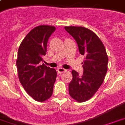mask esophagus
Wrapping results in <instances>:
<instances>
[{"label":"esophagus","mask_w":125,"mask_h":125,"mask_svg":"<svg viewBox=\"0 0 125 125\" xmlns=\"http://www.w3.org/2000/svg\"><path fill=\"white\" fill-rule=\"evenodd\" d=\"M57 72H58V74H61L64 73H66V70H65L64 69H62V68H59L57 70Z\"/></svg>","instance_id":"34e87169"}]
</instances>
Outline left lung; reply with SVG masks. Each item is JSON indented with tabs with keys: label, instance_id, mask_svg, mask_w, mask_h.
Here are the masks:
<instances>
[{
	"label": "left lung",
	"instance_id": "8db88e82",
	"mask_svg": "<svg viewBox=\"0 0 125 125\" xmlns=\"http://www.w3.org/2000/svg\"><path fill=\"white\" fill-rule=\"evenodd\" d=\"M64 29L76 41L79 52L84 56L83 74L81 76L72 71L73 79L69 84L71 96L83 103L91 99L103 83L109 59L103 43L94 32L83 26H65Z\"/></svg>",
	"mask_w": 125,
	"mask_h": 125
}]
</instances>
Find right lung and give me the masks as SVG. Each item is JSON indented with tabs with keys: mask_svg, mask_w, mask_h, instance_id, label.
<instances>
[{
	"mask_svg": "<svg viewBox=\"0 0 125 125\" xmlns=\"http://www.w3.org/2000/svg\"><path fill=\"white\" fill-rule=\"evenodd\" d=\"M55 29L49 25L36 26L26 34L18 50L19 81L26 93L39 102L52 96L56 81V70L40 64L43 61L42 56L46 54L48 40Z\"/></svg>",
	"mask_w": 125,
	"mask_h": 125,
	"instance_id": "right-lung-1",
	"label": "right lung"
}]
</instances>
